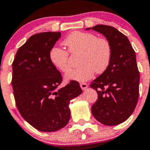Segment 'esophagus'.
Masks as SVG:
<instances>
[{"label":"esophagus","mask_w":150,"mask_h":150,"mask_svg":"<svg viewBox=\"0 0 150 150\" xmlns=\"http://www.w3.org/2000/svg\"><path fill=\"white\" fill-rule=\"evenodd\" d=\"M80 86H81V89H82L83 91H86V88H88V85L86 83H81L80 84Z\"/></svg>","instance_id":"1"}]
</instances>
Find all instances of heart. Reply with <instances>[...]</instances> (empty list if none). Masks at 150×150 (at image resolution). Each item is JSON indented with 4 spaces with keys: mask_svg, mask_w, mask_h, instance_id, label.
<instances>
[{
    "mask_svg": "<svg viewBox=\"0 0 150 150\" xmlns=\"http://www.w3.org/2000/svg\"><path fill=\"white\" fill-rule=\"evenodd\" d=\"M70 53L81 52L80 64L76 69H70L64 78L67 81L85 82L96 73H102L108 67L112 58V46L105 38H98L90 33L75 31L63 41ZM69 54L64 49L54 47L49 53L51 64L61 72L69 69Z\"/></svg>",
    "mask_w": 150,
    "mask_h": 150,
    "instance_id": "b5f03b06",
    "label": "heart"
}]
</instances>
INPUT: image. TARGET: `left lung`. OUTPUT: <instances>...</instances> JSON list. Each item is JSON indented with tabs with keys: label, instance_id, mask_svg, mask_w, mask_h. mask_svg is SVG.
I'll use <instances>...</instances> for the list:
<instances>
[{
	"label": "left lung",
	"instance_id": "1",
	"mask_svg": "<svg viewBox=\"0 0 150 150\" xmlns=\"http://www.w3.org/2000/svg\"><path fill=\"white\" fill-rule=\"evenodd\" d=\"M91 29L105 36L112 46L108 67L90 85L98 93L92 115L105 125H118L131 115L138 102L139 72L135 51L128 38L113 27L98 25L86 30Z\"/></svg>",
	"mask_w": 150,
	"mask_h": 150
}]
</instances>
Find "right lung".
<instances>
[{"instance_id": "add662e5", "label": "right lung", "mask_w": 150, "mask_h": 150, "mask_svg": "<svg viewBox=\"0 0 150 150\" xmlns=\"http://www.w3.org/2000/svg\"><path fill=\"white\" fill-rule=\"evenodd\" d=\"M61 33L33 35L16 52L12 64V87L16 107L28 123L43 132L66 126L70 118V100L82 93L78 82L64 87L61 73L51 64L49 53Z\"/></svg>"}]
</instances>
